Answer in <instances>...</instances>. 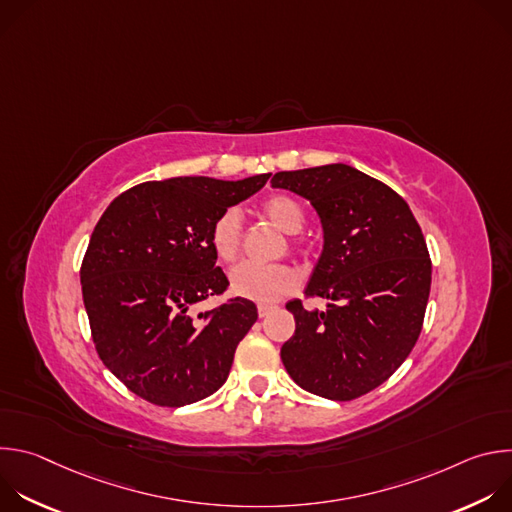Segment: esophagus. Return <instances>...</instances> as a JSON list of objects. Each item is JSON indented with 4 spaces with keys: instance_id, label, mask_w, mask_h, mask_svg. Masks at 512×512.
Returning <instances> with one entry per match:
<instances>
[{
    "instance_id": "34e87169",
    "label": "esophagus",
    "mask_w": 512,
    "mask_h": 512,
    "mask_svg": "<svg viewBox=\"0 0 512 512\" xmlns=\"http://www.w3.org/2000/svg\"><path fill=\"white\" fill-rule=\"evenodd\" d=\"M275 310V306H271V304H259L257 306V312H259V316L261 318H265L269 312H273Z\"/></svg>"
}]
</instances>
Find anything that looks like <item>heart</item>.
<instances>
[{"instance_id":"heart-1","label":"heart","mask_w":512,"mask_h":512,"mask_svg":"<svg viewBox=\"0 0 512 512\" xmlns=\"http://www.w3.org/2000/svg\"><path fill=\"white\" fill-rule=\"evenodd\" d=\"M263 214L283 233L296 235L306 225V212L291 196L277 194L263 202ZM210 245L218 259L235 261L243 245V221L237 208L225 210L210 231ZM298 287V273L289 265L241 263L231 271V291L239 298L269 304L277 302Z\"/></svg>"}]
</instances>
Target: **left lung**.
I'll list each match as a JSON object with an SVG mask.
<instances>
[{
    "instance_id": "8db88e82",
    "label": "left lung",
    "mask_w": 512,
    "mask_h": 512,
    "mask_svg": "<svg viewBox=\"0 0 512 512\" xmlns=\"http://www.w3.org/2000/svg\"><path fill=\"white\" fill-rule=\"evenodd\" d=\"M273 188L310 200L324 245L306 296L326 310L287 302L296 332L283 367L302 389L350 401L383 385L413 350L429 298L431 261L409 204L346 164L277 172Z\"/></svg>"
}]
</instances>
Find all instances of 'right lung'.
I'll use <instances>...</instances> for the list:
<instances>
[{
  "label": "right lung",
  "instance_id": "add662e5",
  "mask_svg": "<svg viewBox=\"0 0 512 512\" xmlns=\"http://www.w3.org/2000/svg\"><path fill=\"white\" fill-rule=\"evenodd\" d=\"M269 176L143 182L99 218L81 267L83 302L103 364L131 393L182 407L225 385L257 306L235 298L194 312L229 285L216 267L210 231Z\"/></svg>",
  "mask_w": 512,
  "mask_h": 512
}]
</instances>
